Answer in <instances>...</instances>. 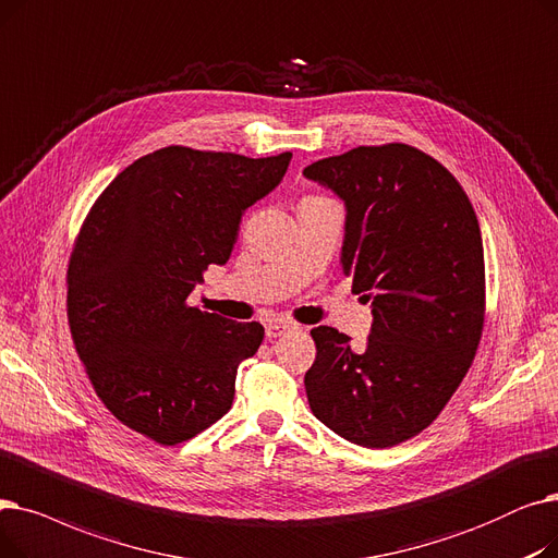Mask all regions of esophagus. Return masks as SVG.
I'll return each instance as SVG.
<instances>
[{
    "label": "esophagus",
    "instance_id": "34e87169",
    "mask_svg": "<svg viewBox=\"0 0 558 558\" xmlns=\"http://www.w3.org/2000/svg\"><path fill=\"white\" fill-rule=\"evenodd\" d=\"M293 329H295L293 323H288V320H272V323L265 325V338L275 340V338H279V336H283V333H288V331H293Z\"/></svg>",
    "mask_w": 558,
    "mask_h": 558
}]
</instances>
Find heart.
<instances>
[{"label":"heart","instance_id":"b5f03b06","mask_svg":"<svg viewBox=\"0 0 558 558\" xmlns=\"http://www.w3.org/2000/svg\"><path fill=\"white\" fill-rule=\"evenodd\" d=\"M311 202H327V199H323V197H306L302 204H311Z\"/></svg>","mask_w":558,"mask_h":558}]
</instances>
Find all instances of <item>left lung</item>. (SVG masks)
I'll return each instance as SVG.
<instances>
[{
  "label": "left lung",
  "mask_w": 558,
  "mask_h": 558,
  "mask_svg": "<svg viewBox=\"0 0 558 558\" xmlns=\"http://www.w3.org/2000/svg\"><path fill=\"white\" fill-rule=\"evenodd\" d=\"M304 177L344 202L342 272L373 302L361 352L333 327L311 329V411L350 442L400 445L438 417L482 340L480 222L452 172L411 145L356 147Z\"/></svg>",
  "instance_id": "obj_1"
}]
</instances>
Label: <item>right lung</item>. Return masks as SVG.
Here are the masks:
<instances>
[{"label": "right lung", "instance_id": "add662e5", "mask_svg": "<svg viewBox=\"0 0 558 558\" xmlns=\"http://www.w3.org/2000/svg\"><path fill=\"white\" fill-rule=\"evenodd\" d=\"M293 154L163 147L124 168L93 204L68 268V323L104 407L129 429L177 445L233 402L238 365L263 340L189 304L225 265L245 210L272 193Z\"/></svg>", "mask_w": 558, "mask_h": 558}]
</instances>
